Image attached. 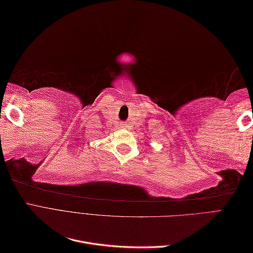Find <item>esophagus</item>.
<instances>
[{"label":"esophagus","mask_w":253,"mask_h":253,"mask_svg":"<svg viewBox=\"0 0 253 253\" xmlns=\"http://www.w3.org/2000/svg\"><path fill=\"white\" fill-rule=\"evenodd\" d=\"M127 126L126 125H122V127H126Z\"/></svg>","instance_id":"esophagus-1"}]
</instances>
